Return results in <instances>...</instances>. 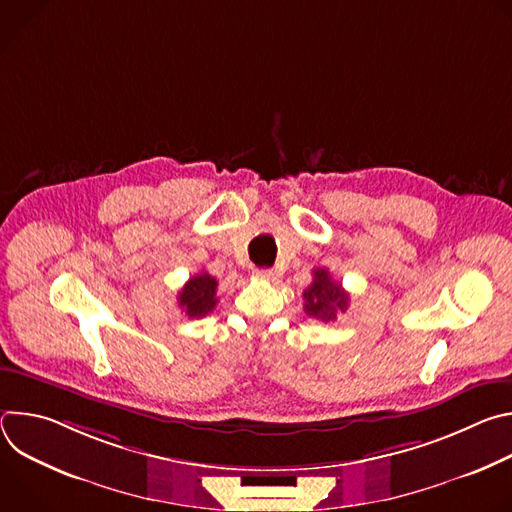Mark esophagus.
Wrapping results in <instances>:
<instances>
[{"instance_id":"obj_1","label":"esophagus","mask_w":512,"mask_h":512,"mask_svg":"<svg viewBox=\"0 0 512 512\" xmlns=\"http://www.w3.org/2000/svg\"><path fill=\"white\" fill-rule=\"evenodd\" d=\"M255 275H257L259 279H267V281L275 279V271H273V269H257Z\"/></svg>"}]
</instances>
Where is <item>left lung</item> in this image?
Masks as SVG:
<instances>
[{"label":"left lung","mask_w":512,"mask_h":512,"mask_svg":"<svg viewBox=\"0 0 512 512\" xmlns=\"http://www.w3.org/2000/svg\"><path fill=\"white\" fill-rule=\"evenodd\" d=\"M304 312L312 318L330 322L336 320V312H346L348 294L338 281L332 279L328 269H314V281L304 289Z\"/></svg>","instance_id":"obj_1"}]
</instances>
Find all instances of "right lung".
Wrapping results in <instances>:
<instances>
[{"label": "right lung", "mask_w": 512, "mask_h": 512, "mask_svg": "<svg viewBox=\"0 0 512 512\" xmlns=\"http://www.w3.org/2000/svg\"><path fill=\"white\" fill-rule=\"evenodd\" d=\"M216 285L218 281L206 271L190 277L178 294V306L188 318H202L216 306Z\"/></svg>", "instance_id": "1"}]
</instances>
